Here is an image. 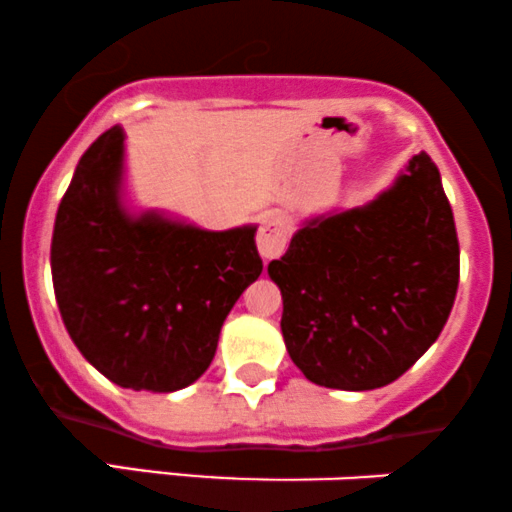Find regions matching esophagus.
I'll list each match as a JSON object with an SVG mask.
<instances>
[{
    "mask_svg": "<svg viewBox=\"0 0 512 512\" xmlns=\"http://www.w3.org/2000/svg\"><path fill=\"white\" fill-rule=\"evenodd\" d=\"M286 240H289V236H286V221L279 214H272L262 221L260 231H257V250H260L264 260H274V257L284 252Z\"/></svg>",
    "mask_w": 512,
    "mask_h": 512,
    "instance_id": "esophagus-1",
    "label": "esophagus"
}]
</instances>
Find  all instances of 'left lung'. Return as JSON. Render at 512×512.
Segmentation results:
<instances>
[{"mask_svg":"<svg viewBox=\"0 0 512 512\" xmlns=\"http://www.w3.org/2000/svg\"><path fill=\"white\" fill-rule=\"evenodd\" d=\"M267 272L284 301L286 351L310 383L390 385L443 332L460 279L436 163L421 151L361 207L305 219Z\"/></svg>","mask_w":512,"mask_h":512,"instance_id":"8db88e82","label":"left lung"}]
</instances>
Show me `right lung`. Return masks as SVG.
Here are the masks:
<instances>
[{"instance_id": "1", "label": "right lung", "mask_w": 512, "mask_h": 512, "mask_svg": "<svg viewBox=\"0 0 512 512\" xmlns=\"http://www.w3.org/2000/svg\"><path fill=\"white\" fill-rule=\"evenodd\" d=\"M125 129L86 149L52 231L50 267L69 337L98 373L129 390L192 385L221 325L262 274L255 223L207 231L127 197Z\"/></svg>"}]
</instances>
